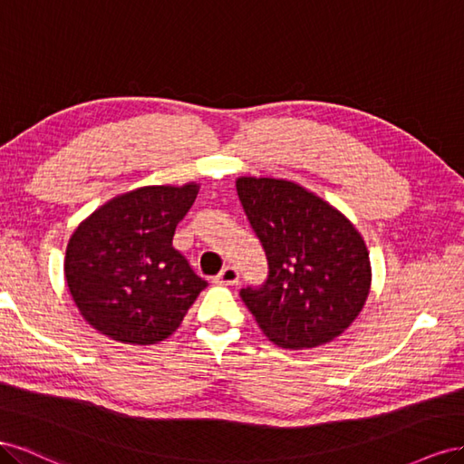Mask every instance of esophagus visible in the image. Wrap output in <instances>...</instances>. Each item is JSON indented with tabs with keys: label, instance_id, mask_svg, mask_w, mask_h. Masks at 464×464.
<instances>
[{
	"label": "esophagus",
	"instance_id": "esophagus-1",
	"mask_svg": "<svg viewBox=\"0 0 464 464\" xmlns=\"http://www.w3.org/2000/svg\"><path fill=\"white\" fill-rule=\"evenodd\" d=\"M218 284H225V285H235L239 284V272L233 266H225L218 276H216Z\"/></svg>",
	"mask_w": 464,
	"mask_h": 464
}]
</instances>
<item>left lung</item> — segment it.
Wrapping results in <instances>:
<instances>
[{"label": "left lung", "instance_id": "8db88e82", "mask_svg": "<svg viewBox=\"0 0 464 464\" xmlns=\"http://www.w3.org/2000/svg\"><path fill=\"white\" fill-rule=\"evenodd\" d=\"M237 194L268 260L264 284L241 289L262 333L284 348H314L340 336L372 284L362 235L295 182L243 177Z\"/></svg>", "mask_w": 464, "mask_h": 464}]
</instances>
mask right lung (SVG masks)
Returning a JSON list of instances; mask_svg holds the SVG:
<instances>
[{
    "label": "right lung",
    "instance_id": "1",
    "mask_svg": "<svg viewBox=\"0 0 464 464\" xmlns=\"http://www.w3.org/2000/svg\"><path fill=\"white\" fill-rule=\"evenodd\" d=\"M196 184L145 187L114 198L73 231L65 282L85 321L118 342L155 343L182 323L208 285L173 246Z\"/></svg>",
    "mask_w": 464,
    "mask_h": 464
}]
</instances>
